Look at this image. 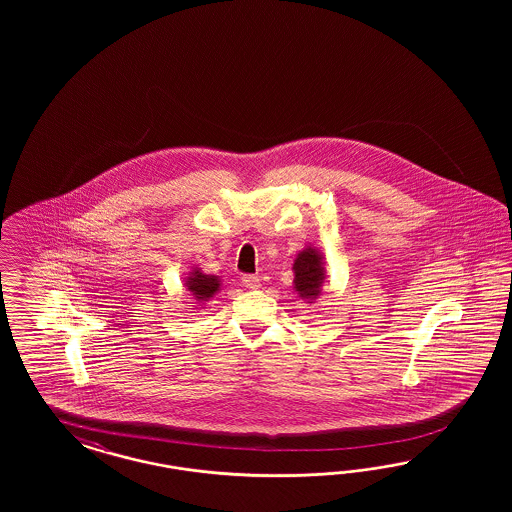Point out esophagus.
I'll list each match as a JSON object with an SVG mask.
<instances>
[{"instance_id": "1", "label": "esophagus", "mask_w": 512, "mask_h": 512, "mask_svg": "<svg viewBox=\"0 0 512 512\" xmlns=\"http://www.w3.org/2000/svg\"><path fill=\"white\" fill-rule=\"evenodd\" d=\"M242 285L248 287V289H259L261 287V279L257 276H244L242 278Z\"/></svg>"}]
</instances>
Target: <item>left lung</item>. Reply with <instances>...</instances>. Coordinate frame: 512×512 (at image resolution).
I'll return each instance as SVG.
<instances>
[{
	"label": "left lung",
	"mask_w": 512,
	"mask_h": 512,
	"mask_svg": "<svg viewBox=\"0 0 512 512\" xmlns=\"http://www.w3.org/2000/svg\"><path fill=\"white\" fill-rule=\"evenodd\" d=\"M293 272H295L293 283H295L296 295L302 300H308V304H315L323 293L326 279L325 257L321 249L313 246L302 249L296 255Z\"/></svg>",
	"instance_id": "8db88e82"
}]
</instances>
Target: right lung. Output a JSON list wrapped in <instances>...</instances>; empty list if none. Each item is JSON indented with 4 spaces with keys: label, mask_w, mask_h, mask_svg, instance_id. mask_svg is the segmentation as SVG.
I'll return each mask as SVG.
<instances>
[{
    "label": "right lung",
    "mask_w": 512,
    "mask_h": 512,
    "mask_svg": "<svg viewBox=\"0 0 512 512\" xmlns=\"http://www.w3.org/2000/svg\"><path fill=\"white\" fill-rule=\"evenodd\" d=\"M184 285H186L189 295L193 296V300H197V304H201V302H208L221 289V279L212 274H204L201 268L195 266L187 274ZM193 308H197V306H193Z\"/></svg>",
    "instance_id": "1"
}]
</instances>
